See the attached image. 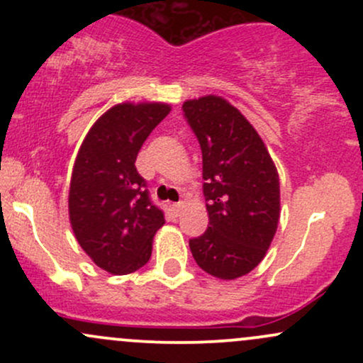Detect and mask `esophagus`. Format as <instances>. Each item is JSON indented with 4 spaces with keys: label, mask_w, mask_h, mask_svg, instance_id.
I'll return each mask as SVG.
<instances>
[{
    "label": "esophagus",
    "mask_w": 363,
    "mask_h": 363,
    "mask_svg": "<svg viewBox=\"0 0 363 363\" xmlns=\"http://www.w3.org/2000/svg\"><path fill=\"white\" fill-rule=\"evenodd\" d=\"M182 208H184V203H182V201H179V203H174V205H172V211H174V215H179V213H181V211H182Z\"/></svg>",
    "instance_id": "34e87169"
}]
</instances>
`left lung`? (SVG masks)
Here are the masks:
<instances>
[{"mask_svg": "<svg viewBox=\"0 0 363 363\" xmlns=\"http://www.w3.org/2000/svg\"><path fill=\"white\" fill-rule=\"evenodd\" d=\"M203 155L210 227L189 240L201 269L222 280L252 272L280 220V179L252 124L225 99L206 95L182 106Z\"/></svg>", "mask_w": 363, "mask_h": 363, "instance_id": "left-lung-1", "label": "left lung"}]
</instances>
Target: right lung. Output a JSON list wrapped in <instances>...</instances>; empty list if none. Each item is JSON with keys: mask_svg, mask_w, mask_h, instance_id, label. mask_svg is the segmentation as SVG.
Segmentation results:
<instances>
[{"mask_svg": "<svg viewBox=\"0 0 363 363\" xmlns=\"http://www.w3.org/2000/svg\"><path fill=\"white\" fill-rule=\"evenodd\" d=\"M169 112L170 106L158 102L114 106L90 128L74 160L69 222L83 251L112 274L147 264L153 235L165 222L135 162Z\"/></svg>", "mask_w": 363, "mask_h": 363, "instance_id": "1", "label": "right lung"}]
</instances>
